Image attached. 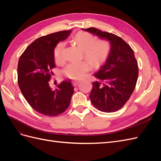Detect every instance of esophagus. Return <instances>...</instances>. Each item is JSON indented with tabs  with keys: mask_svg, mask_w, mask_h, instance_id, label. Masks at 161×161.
Wrapping results in <instances>:
<instances>
[{
	"mask_svg": "<svg viewBox=\"0 0 161 161\" xmlns=\"http://www.w3.org/2000/svg\"><path fill=\"white\" fill-rule=\"evenodd\" d=\"M72 82L73 85H74V86H76V85H78V83H79V80H72Z\"/></svg>",
	"mask_w": 161,
	"mask_h": 161,
	"instance_id": "esophagus-1",
	"label": "esophagus"
}]
</instances>
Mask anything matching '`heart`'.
<instances>
[{
  "label": "heart",
  "instance_id": "b5f03b06",
  "mask_svg": "<svg viewBox=\"0 0 161 161\" xmlns=\"http://www.w3.org/2000/svg\"><path fill=\"white\" fill-rule=\"evenodd\" d=\"M74 42L83 52L84 56L92 66H97L103 62L109 51V43L105 40L95 41V38L86 33H79L74 37ZM64 43H59L54 50L55 60L58 64L64 62ZM89 65L86 62H73L68 64L62 70L66 76L79 79L89 70Z\"/></svg>",
  "mask_w": 161,
  "mask_h": 161
}]
</instances>
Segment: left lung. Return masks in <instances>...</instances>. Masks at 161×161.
Listing matches in <instances>:
<instances>
[{
    "instance_id": "1",
    "label": "left lung",
    "mask_w": 161,
    "mask_h": 161,
    "mask_svg": "<svg viewBox=\"0 0 161 161\" xmlns=\"http://www.w3.org/2000/svg\"><path fill=\"white\" fill-rule=\"evenodd\" d=\"M109 42L110 50L104 64L93 74L89 95L92 104L101 111L111 113L125 104L134 91L138 76V62L131 47L121 37L95 27L82 29Z\"/></svg>"
}]
</instances>
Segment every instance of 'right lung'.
<instances>
[{
	"label": "right lung",
	"mask_w": 161,
	"mask_h": 161,
	"mask_svg": "<svg viewBox=\"0 0 161 161\" xmlns=\"http://www.w3.org/2000/svg\"><path fill=\"white\" fill-rule=\"evenodd\" d=\"M71 30L62 31L37 38L29 46L18 62V85L23 97L38 113L56 116L70 103L74 86L62 81L53 90L49 85L51 70L55 68L54 48L69 36Z\"/></svg>",
	"instance_id": "right-lung-1"
}]
</instances>
